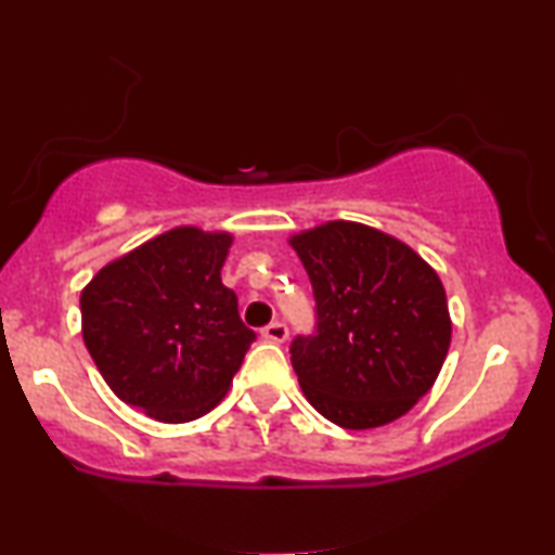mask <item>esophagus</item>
<instances>
[{"instance_id":"obj_1","label":"esophagus","mask_w":555,"mask_h":555,"mask_svg":"<svg viewBox=\"0 0 555 555\" xmlns=\"http://www.w3.org/2000/svg\"><path fill=\"white\" fill-rule=\"evenodd\" d=\"M287 333H291V331H287V325L275 321V323L264 325V328H262V338L270 340V344H285Z\"/></svg>"}]
</instances>
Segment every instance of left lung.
Segmentation results:
<instances>
[{"instance_id":"obj_1","label":"left lung","mask_w":555,"mask_h":555,"mask_svg":"<svg viewBox=\"0 0 555 555\" xmlns=\"http://www.w3.org/2000/svg\"><path fill=\"white\" fill-rule=\"evenodd\" d=\"M291 245L315 298V325L291 361L306 399L344 429L404 416L431 389L452 338L437 272L389 234L328 222Z\"/></svg>"}]
</instances>
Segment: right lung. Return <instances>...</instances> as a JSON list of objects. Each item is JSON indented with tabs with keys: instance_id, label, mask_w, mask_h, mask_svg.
<instances>
[{
	"instance_id": "right-lung-1",
	"label": "right lung",
	"mask_w": 555,
	"mask_h": 555,
	"mask_svg": "<svg viewBox=\"0 0 555 555\" xmlns=\"http://www.w3.org/2000/svg\"><path fill=\"white\" fill-rule=\"evenodd\" d=\"M232 237L177 227L105 264L80 295L82 340L113 393L166 424L199 420L257 338L222 285Z\"/></svg>"
}]
</instances>
